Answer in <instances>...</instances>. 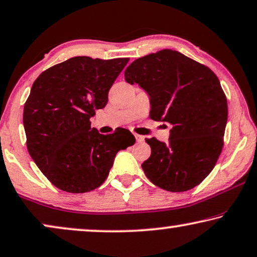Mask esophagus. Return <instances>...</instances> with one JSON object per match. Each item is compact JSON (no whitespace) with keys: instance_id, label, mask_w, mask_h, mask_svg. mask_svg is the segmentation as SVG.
I'll return each mask as SVG.
<instances>
[{"instance_id":"obj_1","label":"esophagus","mask_w":257,"mask_h":257,"mask_svg":"<svg viewBox=\"0 0 257 257\" xmlns=\"http://www.w3.org/2000/svg\"><path fill=\"white\" fill-rule=\"evenodd\" d=\"M135 137H136L137 142H143L144 141V136H141V135H139V134H135Z\"/></svg>"}]
</instances>
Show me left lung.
I'll list each match as a JSON object with an SVG mask.
<instances>
[{"label":"left lung","instance_id":"left-lung-1","mask_svg":"<svg viewBox=\"0 0 257 257\" xmlns=\"http://www.w3.org/2000/svg\"><path fill=\"white\" fill-rule=\"evenodd\" d=\"M124 78L150 95V118L172 124L168 144L146 139L151 148L142 164L148 179L170 192L199 185L223 148L228 108L218 77L183 53L161 50L133 61Z\"/></svg>","mask_w":257,"mask_h":257}]
</instances>
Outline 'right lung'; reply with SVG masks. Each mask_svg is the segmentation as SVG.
Segmentation results:
<instances>
[{"mask_svg":"<svg viewBox=\"0 0 257 257\" xmlns=\"http://www.w3.org/2000/svg\"><path fill=\"white\" fill-rule=\"evenodd\" d=\"M129 58L73 57L39 74L24 103L27 148L51 184L68 193L95 190L109 175L117 151L135 143L127 129L101 135L91 127L96 109Z\"/></svg>","mask_w":257,"mask_h":257,"instance_id":"obj_1","label":"right lung"}]
</instances>
